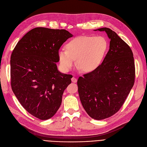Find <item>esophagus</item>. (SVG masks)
I'll use <instances>...</instances> for the list:
<instances>
[{
  "instance_id": "34e87169",
  "label": "esophagus",
  "mask_w": 147,
  "mask_h": 147,
  "mask_svg": "<svg viewBox=\"0 0 147 147\" xmlns=\"http://www.w3.org/2000/svg\"><path fill=\"white\" fill-rule=\"evenodd\" d=\"M71 81H72V82H73V83H76V82H77V79H76L75 78H73L71 79Z\"/></svg>"
}]
</instances>
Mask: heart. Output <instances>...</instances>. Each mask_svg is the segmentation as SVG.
<instances>
[{"label":"heart","mask_w":147,"mask_h":147,"mask_svg":"<svg viewBox=\"0 0 147 147\" xmlns=\"http://www.w3.org/2000/svg\"><path fill=\"white\" fill-rule=\"evenodd\" d=\"M108 48L107 40L102 36H79L65 45V49L58 51L62 70L68 71L76 63L84 72L95 70L101 64Z\"/></svg>","instance_id":"1"}]
</instances>
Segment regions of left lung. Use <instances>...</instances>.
I'll return each mask as SVG.
<instances>
[{
  "label": "left lung",
  "instance_id": "left-lung-1",
  "mask_svg": "<svg viewBox=\"0 0 147 147\" xmlns=\"http://www.w3.org/2000/svg\"><path fill=\"white\" fill-rule=\"evenodd\" d=\"M105 32L110 39V49L95 70L79 77L78 92L88 114L95 120L109 118L124 104L135 78L133 52L129 46L109 28Z\"/></svg>",
  "mask_w": 147,
  "mask_h": 147
}]
</instances>
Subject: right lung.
Here are the masks:
<instances>
[{"mask_svg":"<svg viewBox=\"0 0 147 147\" xmlns=\"http://www.w3.org/2000/svg\"><path fill=\"white\" fill-rule=\"evenodd\" d=\"M73 34L64 29L36 27L17 43L11 57L12 91L30 114L48 120L55 114L64 90L71 83V74L59 72L61 46Z\"/></svg>","mask_w":147,"mask_h":147,"instance_id":"add662e5","label":"right lung"}]
</instances>
